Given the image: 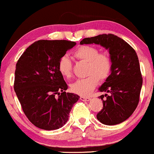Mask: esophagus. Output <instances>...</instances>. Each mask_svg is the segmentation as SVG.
<instances>
[{
  "label": "esophagus",
  "instance_id": "esophagus-1",
  "mask_svg": "<svg viewBox=\"0 0 154 154\" xmlns=\"http://www.w3.org/2000/svg\"><path fill=\"white\" fill-rule=\"evenodd\" d=\"M80 99L81 101H89L90 99L89 97H84V96H81L80 97Z\"/></svg>",
  "mask_w": 154,
  "mask_h": 154
}]
</instances>
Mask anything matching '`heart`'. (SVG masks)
Returning <instances> with one entry per match:
<instances>
[{"label": "heart", "mask_w": 154, "mask_h": 154, "mask_svg": "<svg viewBox=\"0 0 154 154\" xmlns=\"http://www.w3.org/2000/svg\"><path fill=\"white\" fill-rule=\"evenodd\" d=\"M74 58L87 63V77L79 79L70 86L73 93L88 96L97 86L99 79L104 81L109 76L112 68V61L106 52H99L96 47L81 45L73 52ZM57 70L63 78L69 79L72 76V63L66 55L62 56L57 63Z\"/></svg>", "instance_id": "obj_1"}]
</instances>
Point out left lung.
<instances>
[{"mask_svg": "<svg viewBox=\"0 0 154 154\" xmlns=\"http://www.w3.org/2000/svg\"><path fill=\"white\" fill-rule=\"evenodd\" d=\"M93 43L108 49L112 61L111 74L99 88L101 92L109 95L99 97L103 108L97 118L107 125L120 124L131 116L140 99L143 78L138 55L128 43L112 34L84 38L80 44Z\"/></svg>", "mask_w": 154, "mask_h": 154, "instance_id": "1", "label": "left lung"}]
</instances>
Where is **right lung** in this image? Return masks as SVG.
Segmentation results:
<instances>
[{"label":"right lung","instance_id":"right-lung-1","mask_svg":"<svg viewBox=\"0 0 154 154\" xmlns=\"http://www.w3.org/2000/svg\"><path fill=\"white\" fill-rule=\"evenodd\" d=\"M75 45L64 39L38 40L16 63L14 91L28 120L40 129L63 127L79 100L77 94L65 91L68 86L57 70L60 58Z\"/></svg>","mask_w":154,"mask_h":154}]
</instances>
